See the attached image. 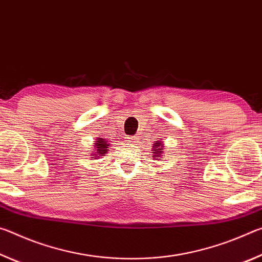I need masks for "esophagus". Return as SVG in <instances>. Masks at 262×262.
<instances>
[{
    "mask_svg": "<svg viewBox=\"0 0 262 262\" xmlns=\"http://www.w3.org/2000/svg\"><path fill=\"white\" fill-rule=\"evenodd\" d=\"M137 137L139 136H128V142H132V143H136L137 142Z\"/></svg>",
    "mask_w": 262,
    "mask_h": 262,
    "instance_id": "1",
    "label": "esophagus"
}]
</instances>
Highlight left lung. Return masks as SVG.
<instances>
[{
  "label": "left lung",
  "mask_w": 262,
  "mask_h": 262,
  "mask_svg": "<svg viewBox=\"0 0 262 262\" xmlns=\"http://www.w3.org/2000/svg\"><path fill=\"white\" fill-rule=\"evenodd\" d=\"M154 156H157V157H161V154H162V151H163V148L161 147V142H156V143H155V145H154ZM161 159V158H159Z\"/></svg>",
  "instance_id": "1"
}]
</instances>
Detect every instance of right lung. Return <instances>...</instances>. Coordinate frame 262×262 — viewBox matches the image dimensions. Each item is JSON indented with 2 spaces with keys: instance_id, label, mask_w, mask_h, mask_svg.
<instances>
[{
  "instance_id": "right-lung-1",
  "label": "right lung",
  "mask_w": 262,
  "mask_h": 262,
  "mask_svg": "<svg viewBox=\"0 0 262 262\" xmlns=\"http://www.w3.org/2000/svg\"><path fill=\"white\" fill-rule=\"evenodd\" d=\"M97 143H96V147H95V154L96 155H92V156H97V157H100V156H103L104 154H106L108 151V143H107V141L106 140H104V139H101V137H98V140L96 141Z\"/></svg>"
}]
</instances>
